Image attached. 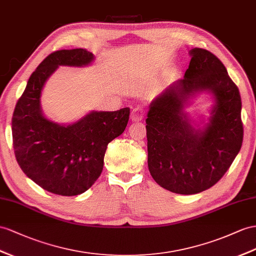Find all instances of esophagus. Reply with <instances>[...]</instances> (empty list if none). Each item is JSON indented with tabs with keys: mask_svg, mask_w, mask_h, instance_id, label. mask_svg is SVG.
<instances>
[{
	"mask_svg": "<svg viewBox=\"0 0 256 256\" xmlns=\"http://www.w3.org/2000/svg\"><path fill=\"white\" fill-rule=\"evenodd\" d=\"M144 116H145V109L140 106H137L133 109L132 112H130V119H132V121L138 122L142 119Z\"/></svg>",
	"mask_w": 256,
	"mask_h": 256,
	"instance_id": "obj_1",
	"label": "esophagus"
}]
</instances>
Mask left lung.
Segmentation results:
<instances>
[{
  "label": "left lung",
  "mask_w": 256,
  "mask_h": 256,
  "mask_svg": "<svg viewBox=\"0 0 256 256\" xmlns=\"http://www.w3.org/2000/svg\"><path fill=\"white\" fill-rule=\"evenodd\" d=\"M185 76L150 104L146 119L148 168L156 184L180 194L214 186L237 156L244 140L239 90L211 52L192 48ZM206 90L216 97L210 122L196 130L184 114L188 98Z\"/></svg>",
  "instance_id": "left-lung-1"
}]
</instances>
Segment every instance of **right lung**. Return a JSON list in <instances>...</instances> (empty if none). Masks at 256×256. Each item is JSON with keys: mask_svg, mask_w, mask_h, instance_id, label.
Masks as SVG:
<instances>
[{"mask_svg": "<svg viewBox=\"0 0 256 256\" xmlns=\"http://www.w3.org/2000/svg\"><path fill=\"white\" fill-rule=\"evenodd\" d=\"M94 60L83 48L50 54L29 78L12 114V146L22 172L45 190L60 196L86 192L100 178L108 144L126 130L130 108L92 111L69 126L48 120L40 98L45 82L58 66L82 67Z\"/></svg>", "mask_w": 256, "mask_h": 256, "instance_id": "obj_1", "label": "right lung"}]
</instances>
